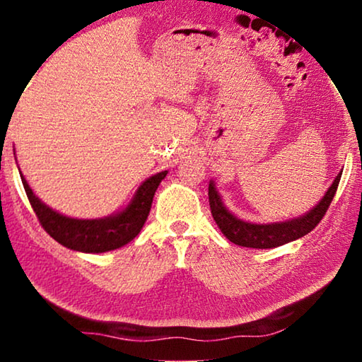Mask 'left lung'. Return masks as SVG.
<instances>
[{
  "mask_svg": "<svg viewBox=\"0 0 362 362\" xmlns=\"http://www.w3.org/2000/svg\"><path fill=\"white\" fill-rule=\"evenodd\" d=\"M341 173L335 177L332 185L324 194V198L317 203L313 209L306 212L305 216L286 220V222H276V223H250L244 222V220L238 218L236 216L226 209L222 198L216 188L214 180L209 182V206L212 217L218 225L220 231L228 238L231 243L238 244L243 247H252V249H272L283 246L286 243L296 241L298 238L315 228V226L321 222L324 214L327 212L330 203H332L337 187H339Z\"/></svg>",
  "mask_w": 362,
  "mask_h": 362,
  "instance_id": "8db88e82",
  "label": "left lung"
}]
</instances>
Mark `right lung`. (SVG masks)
<instances>
[{"instance_id": "add662e5", "label": "right lung", "mask_w": 362, "mask_h": 362, "mask_svg": "<svg viewBox=\"0 0 362 362\" xmlns=\"http://www.w3.org/2000/svg\"><path fill=\"white\" fill-rule=\"evenodd\" d=\"M166 174L168 170H163L151 175L137 188L126 209L103 218H71L62 216L36 198L22 173L21 179L30 204L49 236L71 250L102 254L126 246L139 235L150 214L153 196Z\"/></svg>"}]
</instances>
